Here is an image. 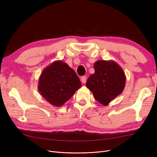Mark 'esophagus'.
<instances>
[{"label": "esophagus", "instance_id": "34e87169", "mask_svg": "<svg viewBox=\"0 0 157 157\" xmlns=\"http://www.w3.org/2000/svg\"><path fill=\"white\" fill-rule=\"evenodd\" d=\"M81 81L83 84H85L86 82V77H85V76H84V77H82L81 78Z\"/></svg>", "mask_w": 157, "mask_h": 157}]
</instances>
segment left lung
<instances>
[{"instance_id":"8db88e82","label":"left lung","mask_w":157,"mask_h":157,"mask_svg":"<svg viewBox=\"0 0 157 157\" xmlns=\"http://www.w3.org/2000/svg\"><path fill=\"white\" fill-rule=\"evenodd\" d=\"M94 67L95 73L90 76L86 86L95 99L106 106L122 92L126 84L125 73L114 61L98 60Z\"/></svg>"}]
</instances>
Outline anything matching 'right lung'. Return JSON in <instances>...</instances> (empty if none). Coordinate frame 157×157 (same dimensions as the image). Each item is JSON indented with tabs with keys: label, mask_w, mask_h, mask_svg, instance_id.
<instances>
[{
	"label": "right lung",
	"mask_w": 157,
	"mask_h": 157,
	"mask_svg": "<svg viewBox=\"0 0 157 157\" xmlns=\"http://www.w3.org/2000/svg\"><path fill=\"white\" fill-rule=\"evenodd\" d=\"M80 87L81 82L75 71L59 60L44 69L38 83L41 96L55 107L62 106Z\"/></svg>",
	"instance_id": "right-lung-1"
}]
</instances>
